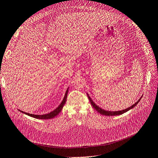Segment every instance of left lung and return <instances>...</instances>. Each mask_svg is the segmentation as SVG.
Wrapping results in <instances>:
<instances>
[{
  "instance_id": "left-lung-1",
  "label": "left lung",
  "mask_w": 158,
  "mask_h": 158,
  "mask_svg": "<svg viewBox=\"0 0 158 158\" xmlns=\"http://www.w3.org/2000/svg\"><path fill=\"white\" fill-rule=\"evenodd\" d=\"M87 95H88V98H89V102H90L91 104H92V107H93L95 110H96V111H97L98 113H99L100 114H103V115H105V116H115V115H119V114H123V113H126L127 111H129V110H130V109H132L134 107H135V106H136V105L138 103V102H140V99L142 98V97H141L138 100V101H137L135 104L132 105V106L128 107L127 109H123V110H122V111H106V110H104V109H102L101 107H99L98 106H97V105L94 102L93 100H92V99H91V98L89 97V95H88V94H87Z\"/></svg>"
}]
</instances>
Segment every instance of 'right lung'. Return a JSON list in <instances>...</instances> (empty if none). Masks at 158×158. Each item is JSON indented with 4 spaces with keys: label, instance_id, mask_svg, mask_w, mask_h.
Returning a JSON list of instances; mask_svg holds the SVG:
<instances>
[{
    "label": "right lung",
    "instance_id": "1",
    "mask_svg": "<svg viewBox=\"0 0 158 158\" xmlns=\"http://www.w3.org/2000/svg\"><path fill=\"white\" fill-rule=\"evenodd\" d=\"M68 91H69V88L68 89H66V93H65V95H64V97L63 99V101H62V102L60 103V104L59 105V106L57 107L55 110H53V111L47 113V114H30V113H26L24 111H20V110H19V111H21L22 113H24L26 114H27V115L28 116H30L31 117H33V118H39V119H51V118H54L55 117H56L57 114H59V113L61 111L62 109H63L64 105L66 103V98H67V94H68Z\"/></svg>",
    "mask_w": 158,
    "mask_h": 158
}]
</instances>
